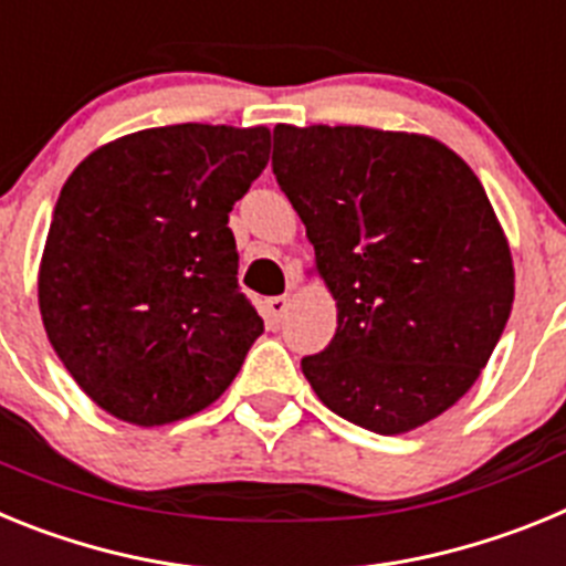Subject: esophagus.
Instances as JSON below:
<instances>
[{
	"instance_id": "34e87169",
	"label": "esophagus",
	"mask_w": 566,
	"mask_h": 566,
	"mask_svg": "<svg viewBox=\"0 0 566 566\" xmlns=\"http://www.w3.org/2000/svg\"><path fill=\"white\" fill-rule=\"evenodd\" d=\"M289 306H292V297L289 294H280V297H269L266 300V319L269 323H280V319L286 317Z\"/></svg>"
}]
</instances>
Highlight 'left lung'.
Instances as JSON below:
<instances>
[{"instance_id":"left-lung-1","label":"left lung","mask_w":566,"mask_h":566,"mask_svg":"<svg viewBox=\"0 0 566 566\" xmlns=\"http://www.w3.org/2000/svg\"><path fill=\"white\" fill-rule=\"evenodd\" d=\"M272 167L337 300L303 374L365 431H417L476 382L507 326L516 272L476 172L422 133L274 127Z\"/></svg>"}]
</instances>
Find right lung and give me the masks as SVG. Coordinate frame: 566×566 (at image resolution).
<instances>
[{
	"label": "right lung",
	"mask_w": 566,
	"mask_h": 566,
	"mask_svg": "<svg viewBox=\"0 0 566 566\" xmlns=\"http://www.w3.org/2000/svg\"><path fill=\"white\" fill-rule=\"evenodd\" d=\"M269 149V127L169 124L102 144L64 181L39 312L70 377L115 419L203 411L263 334L238 292L229 212Z\"/></svg>",
	"instance_id": "right-lung-1"
}]
</instances>
